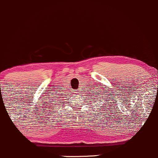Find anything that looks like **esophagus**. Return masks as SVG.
<instances>
[{
  "label": "esophagus",
  "instance_id": "1",
  "mask_svg": "<svg viewBox=\"0 0 158 158\" xmlns=\"http://www.w3.org/2000/svg\"><path fill=\"white\" fill-rule=\"evenodd\" d=\"M77 92H77V90H74V93H77Z\"/></svg>",
  "mask_w": 158,
  "mask_h": 158
}]
</instances>
